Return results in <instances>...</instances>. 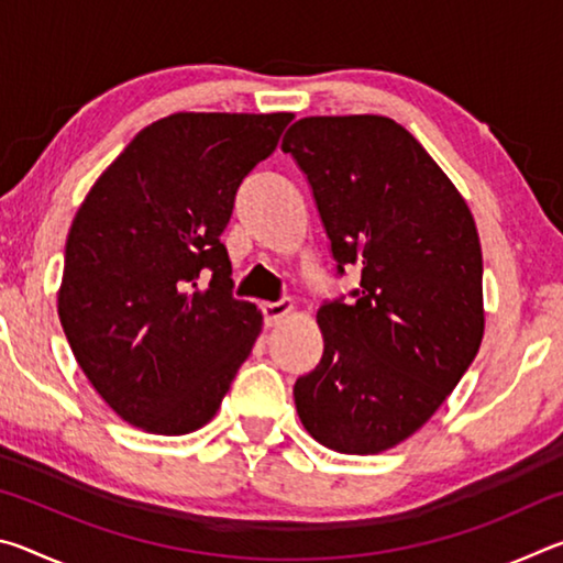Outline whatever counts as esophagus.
<instances>
[{
	"instance_id": "obj_1",
	"label": "esophagus",
	"mask_w": 563,
	"mask_h": 563,
	"mask_svg": "<svg viewBox=\"0 0 563 563\" xmlns=\"http://www.w3.org/2000/svg\"><path fill=\"white\" fill-rule=\"evenodd\" d=\"M261 310H263L265 325L273 328V325H278V322L292 310V302L285 300V298L278 300V302H263Z\"/></svg>"
}]
</instances>
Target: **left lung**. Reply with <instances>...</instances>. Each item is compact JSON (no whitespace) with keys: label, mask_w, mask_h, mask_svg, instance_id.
<instances>
[{"label":"left lung","mask_w":563,"mask_h":563,"mask_svg":"<svg viewBox=\"0 0 563 563\" xmlns=\"http://www.w3.org/2000/svg\"><path fill=\"white\" fill-rule=\"evenodd\" d=\"M308 178L338 275L355 300L318 310L322 357L295 379L300 422L342 454L415 434L470 369L484 335L482 245L460 190L387 117H308L280 146Z\"/></svg>","instance_id":"1"}]
</instances>
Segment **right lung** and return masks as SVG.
<instances>
[{
	"label": "right lung",
	"mask_w": 563,
	"mask_h": 563,
	"mask_svg": "<svg viewBox=\"0 0 563 563\" xmlns=\"http://www.w3.org/2000/svg\"><path fill=\"white\" fill-rule=\"evenodd\" d=\"M292 113H174L103 170L64 251L59 320L113 412L188 434L221 407L263 316L233 298L221 233Z\"/></svg>",
	"instance_id": "obj_1"
}]
</instances>
